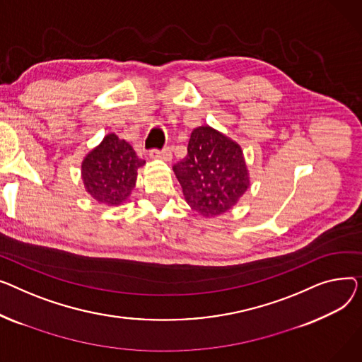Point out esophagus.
I'll list each match as a JSON object with an SVG mask.
<instances>
[{"label": "esophagus", "mask_w": 362, "mask_h": 362, "mask_svg": "<svg viewBox=\"0 0 362 362\" xmlns=\"http://www.w3.org/2000/svg\"><path fill=\"white\" fill-rule=\"evenodd\" d=\"M151 158L153 159H163V160H169L173 158V152L169 147H163V148H152L151 151Z\"/></svg>", "instance_id": "obj_1"}]
</instances>
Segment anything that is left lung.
<instances>
[{"instance_id": "8db88e82", "label": "left lung", "mask_w": 362, "mask_h": 362, "mask_svg": "<svg viewBox=\"0 0 362 362\" xmlns=\"http://www.w3.org/2000/svg\"><path fill=\"white\" fill-rule=\"evenodd\" d=\"M174 173L187 203L203 216L225 214L248 188L241 147L207 125L191 133Z\"/></svg>"}]
</instances>
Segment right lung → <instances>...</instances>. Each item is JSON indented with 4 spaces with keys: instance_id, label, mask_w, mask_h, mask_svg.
<instances>
[{
    "instance_id": "add662e5",
    "label": "right lung",
    "mask_w": 362,
    "mask_h": 362,
    "mask_svg": "<svg viewBox=\"0 0 362 362\" xmlns=\"http://www.w3.org/2000/svg\"><path fill=\"white\" fill-rule=\"evenodd\" d=\"M143 163L129 143L108 134L83 160L84 187L100 203L121 204L134 188L137 169Z\"/></svg>"
}]
</instances>
